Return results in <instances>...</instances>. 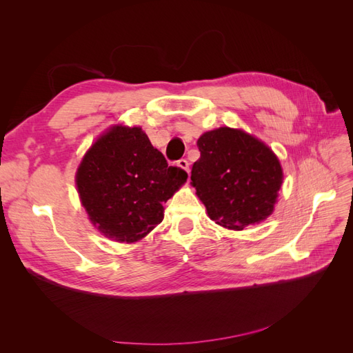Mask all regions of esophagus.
Returning <instances> with one entry per match:
<instances>
[{
    "instance_id": "obj_1",
    "label": "esophagus",
    "mask_w": 353,
    "mask_h": 353,
    "mask_svg": "<svg viewBox=\"0 0 353 353\" xmlns=\"http://www.w3.org/2000/svg\"><path fill=\"white\" fill-rule=\"evenodd\" d=\"M176 165H178L181 169H184L185 172H190V163H188L187 159H179L178 162H176Z\"/></svg>"
}]
</instances>
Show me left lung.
<instances>
[{
    "label": "left lung",
    "mask_w": 353,
    "mask_h": 353,
    "mask_svg": "<svg viewBox=\"0 0 353 353\" xmlns=\"http://www.w3.org/2000/svg\"><path fill=\"white\" fill-rule=\"evenodd\" d=\"M197 147L191 181L212 221L243 230L271 215L283 170L270 147L227 126L203 134Z\"/></svg>",
    "instance_id": "8db88e82"
}]
</instances>
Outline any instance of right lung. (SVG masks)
Segmentation results:
<instances>
[{
    "label": "right lung",
    "instance_id": "right-lung-1",
    "mask_svg": "<svg viewBox=\"0 0 353 353\" xmlns=\"http://www.w3.org/2000/svg\"><path fill=\"white\" fill-rule=\"evenodd\" d=\"M168 166L141 128L114 126L92 144L77 172L85 210L100 232L114 241L134 243L163 219V203L187 181Z\"/></svg>",
    "mask_w": 353,
    "mask_h": 353
}]
</instances>
